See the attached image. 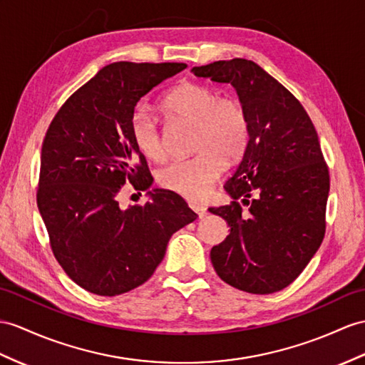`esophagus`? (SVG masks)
I'll list each match as a JSON object with an SVG mask.
<instances>
[{"instance_id":"1","label":"esophagus","mask_w":365,"mask_h":365,"mask_svg":"<svg viewBox=\"0 0 365 365\" xmlns=\"http://www.w3.org/2000/svg\"><path fill=\"white\" fill-rule=\"evenodd\" d=\"M189 206H190V209L193 210V212H197L198 213V217L200 218H202L204 215H206V207H204V206H201V204H198V202H190L189 204Z\"/></svg>"}]
</instances>
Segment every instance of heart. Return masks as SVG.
Here are the masks:
<instances>
[{
	"label": "heart",
	"mask_w": 365,
	"mask_h": 365,
	"mask_svg": "<svg viewBox=\"0 0 365 365\" xmlns=\"http://www.w3.org/2000/svg\"><path fill=\"white\" fill-rule=\"evenodd\" d=\"M168 119L192 123L190 150L195 155L158 172L161 187L198 201L218 181L225 161H235L245 153L251 135V119L245 102L237 94H218L215 88L185 82L168 93L161 103ZM133 144L152 161L167 156L161 127L155 115L136 108L130 118Z\"/></svg>",
	"instance_id": "heart-1"
}]
</instances>
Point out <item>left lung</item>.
Masks as SVG:
<instances>
[{
    "label": "left lung",
    "instance_id": "obj_1",
    "mask_svg": "<svg viewBox=\"0 0 365 365\" xmlns=\"http://www.w3.org/2000/svg\"><path fill=\"white\" fill-rule=\"evenodd\" d=\"M192 73L232 85L251 119L250 142L225 184L232 201L209 209L230 227L212 247V264L230 287L271 294L299 277L325 235L330 175L316 128L296 97L252 60H220Z\"/></svg>",
    "mask_w": 365,
    "mask_h": 365
}]
</instances>
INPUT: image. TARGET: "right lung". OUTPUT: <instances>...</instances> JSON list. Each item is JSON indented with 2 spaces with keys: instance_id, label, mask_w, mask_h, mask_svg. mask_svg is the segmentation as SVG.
<instances>
[{
  "instance_id": "right-lung-1",
  "label": "right lung",
  "mask_w": 365,
  "mask_h": 365,
  "mask_svg": "<svg viewBox=\"0 0 365 365\" xmlns=\"http://www.w3.org/2000/svg\"><path fill=\"white\" fill-rule=\"evenodd\" d=\"M185 63L118 61L61 105L41 147L37 206L51 250L78 287L119 296L152 277L170 237L197 220L180 195L155 189L144 206L119 207L123 184L147 190L153 178L133 144L130 118L142 96Z\"/></svg>"
}]
</instances>
